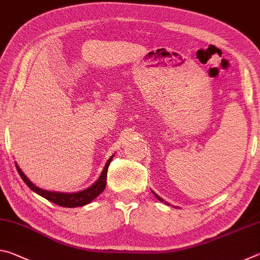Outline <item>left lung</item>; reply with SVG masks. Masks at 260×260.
I'll return each mask as SVG.
<instances>
[{"instance_id": "8db88e82", "label": "left lung", "mask_w": 260, "mask_h": 260, "mask_svg": "<svg viewBox=\"0 0 260 260\" xmlns=\"http://www.w3.org/2000/svg\"><path fill=\"white\" fill-rule=\"evenodd\" d=\"M152 192H153V191H152ZM153 195H155V196H156V197H157V199H158V200H159V201H160V202H161V201H162V199H161V197H159V196H158V195H157V193H156V192H153Z\"/></svg>"}]
</instances>
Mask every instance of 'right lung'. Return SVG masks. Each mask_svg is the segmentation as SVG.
<instances>
[{
	"label": "right lung",
	"mask_w": 260,
	"mask_h": 260,
	"mask_svg": "<svg viewBox=\"0 0 260 260\" xmlns=\"http://www.w3.org/2000/svg\"><path fill=\"white\" fill-rule=\"evenodd\" d=\"M112 158H113V155L109 158V160L107 161V164H105L102 173H101L100 178L98 179V181H96L94 184H91L90 187L85 189V190H81L78 192H58V191L45 190V189L39 188L35 186L34 183L30 182L28 178L23 173V171L20 170V167L17 165V162H16V169L18 171L21 179L24 180V182L27 184L29 189H32L34 192H37L38 195L45 197L46 200L50 201L51 203L63 206V208H77V206H83L86 204H89L91 201H94L96 197H98L100 193L104 190L105 186H107V172Z\"/></svg>",
	"instance_id": "right-lung-1"
}]
</instances>
